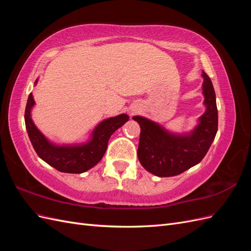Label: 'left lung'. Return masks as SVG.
Segmentation results:
<instances>
[{
  "label": "left lung",
  "instance_id": "1",
  "mask_svg": "<svg viewBox=\"0 0 251 251\" xmlns=\"http://www.w3.org/2000/svg\"><path fill=\"white\" fill-rule=\"evenodd\" d=\"M202 93L206 110L194 130L172 133L146 117L134 116L140 126L138 159L141 165L158 177H173L198 164L206 155L218 131V109L214 86L203 72Z\"/></svg>",
  "mask_w": 251,
  "mask_h": 251
}]
</instances>
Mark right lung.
<instances>
[{
  "mask_svg": "<svg viewBox=\"0 0 251 251\" xmlns=\"http://www.w3.org/2000/svg\"><path fill=\"white\" fill-rule=\"evenodd\" d=\"M36 83L37 79L34 85ZM34 104L33 95L30 93L25 110V125L29 139L41 159L63 173L81 174L92 169L102 159L112 134L128 120L126 114L107 118L95 126L87 142L59 146L45 137L34 125L31 118Z\"/></svg>",
  "mask_w": 251,
  "mask_h": 251,
  "instance_id": "right-lung-1",
  "label": "right lung"
}]
</instances>
